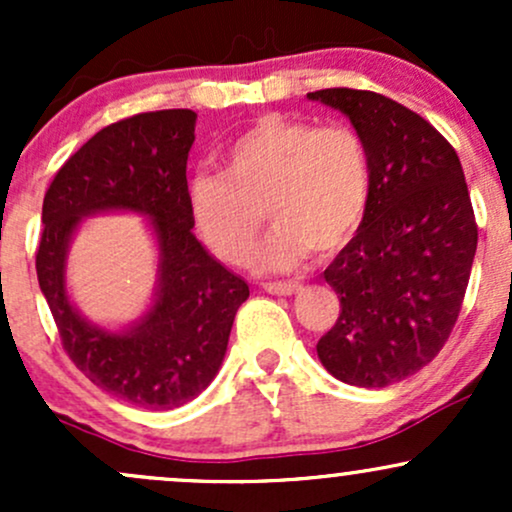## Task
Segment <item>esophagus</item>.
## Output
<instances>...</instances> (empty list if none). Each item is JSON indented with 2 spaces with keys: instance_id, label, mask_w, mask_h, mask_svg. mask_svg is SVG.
Instances as JSON below:
<instances>
[{
  "instance_id": "1",
  "label": "esophagus",
  "mask_w": 512,
  "mask_h": 512,
  "mask_svg": "<svg viewBox=\"0 0 512 512\" xmlns=\"http://www.w3.org/2000/svg\"><path fill=\"white\" fill-rule=\"evenodd\" d=\"M262 289L267 293H274V296H293V293H298L303 289L298 281H267V284H262Z\"/></svg>"
}]
</instances>
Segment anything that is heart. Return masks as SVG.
I'll return each instance as SVG.
<instances>
[{
    "label": "heart",
    "mask_w": 512,
    "mask_h": 512,
    "mask_svg": "<svg viewBox=\"0 0 512 512\" xmlns=\"http://www.w3.org/2000/svg\"><path fill=\"white\" fill-rule=\"evenodd\" d=\"M223 170L187 180V209L221 260L248 264L264 211L272 233L257 252L262 272H289L310 250L344 248L361 228L373 195V163L361 134L262 115L221 149Z\"/></svg>",
    "instance_id": "1"
}]
</instances>
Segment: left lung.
Listing matches in <instances>:
<instances>
[{
    "label": "left lung",
    "mask_w": 512,
    "mask_h": 512,
    "mask_svg": "<svg viewBox=\"0 0 512 512\" xmlns=\"http://www.w3.org/2000/svg\"><path fill=\"white\" fill-rule=\"evenodd\" d=\"M308 101L342 113L373 163L366 219L322 274L342 310L317 358L346 385L387 387L431 363L460 315L479 236L462 163L380 93L325 88Z\"/></svg>",
    "instance_id": "8db88e82"
}]
</instances>
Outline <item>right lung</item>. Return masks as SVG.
<instances>
[{
    "label": "right lung",
    "mask_w": 512,
    "mask_h": 512,
    "mask_svg": "<svg viewBox=\"0 0 512 512\" xmlns=\"http://www.w3.org/2000/svg\"><path fill=\"white\" fill-rule=\"evenodd\" d=\"M195 110H156L101 129L57 170L43 199L38 284L74 366L142 409H175L211 385L250 289L192 236L187 156ZM137 213L157 248L150 305L125 326H98L75 308L66 260L86 218Z\"/></svg>",
    "instance_id": "1"
}]
</instances>
